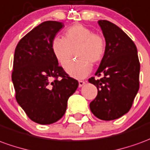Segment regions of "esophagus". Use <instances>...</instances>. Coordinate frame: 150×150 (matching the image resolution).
Masks as SVG:
<instances>
[{"instance_id": "obj_1", "label": "esophagus", "mask_w": 150, "mask_h": 150, "mask_svg": "<svg viewBox=\"0 0 150 150\" xmlns=\"http://www.w3.org/2000/svg\"><path fill=\"white\" fill-rule=\"evenodd\" d=\"M85 83L86 81H84V80H79V87H82Z\"/></svg>"}]
</instances>
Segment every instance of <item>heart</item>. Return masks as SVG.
<instances>
[{"label":"heart","mask_w":150,"mask_h":150,"mask_svg":"<svg viewBox=\"0 0 150 150\" xmlns=\"http://www.w3.org/2000/svg\"><path fill=\"white\" fill-rule=\"evenodd\" d=\"M51 49L62 68L69 66L75 52L79 59L70 65L67 73L74 78L82 79L91 71V64H97L103 58L106 42L101 35L93 33L91 29L83 25L76 24L66 30L63 39H53Z\"/></svg>","instance_id":"b5f03b06"}]
</instances>
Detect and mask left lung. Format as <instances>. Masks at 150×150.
Here are the masks:
<instances>
[{
    "mask_svg": "<svg viewBox=\"0 0 150 150\" xmlns=\"http://www.w3.org/2000/svg\"><path fill=\"white\" fill-rule=\"evenodd\" d=\"M106 42L105 53L88 82L97 86V95L90 103L93 115L101 120H114L129 111L140 87V62L137 46L121 28L99 20Z\"/></svg>",
    "mask_w": 150,
    "mask_h": 150,
    "instance_id": "1",
    "label": "left lung"
}]
</instances>
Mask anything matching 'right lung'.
Here are the masks:
<instances>
[{
	"instance_id": "add662e5",
	"label": "right lung",
	"mask_w": 150,
	"mask_h": 150,
	"mask_svg": "<svg viewBox=\"0 0 150 150\" xmlns=\"http://www.w3.org/2000/svg\"><path fill=\"white\" fill-rule=\"evenodd\" d=\"M63 27L60 22H44L21 39L14 52L12 81L16 100L28 118L39 124L62 119L68 98L79 86L58 65L51 49Z\"/></svg>"
}]
</instances>
